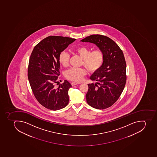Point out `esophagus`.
I'll use <instances>...</instances> for the list:
<instances>
[{"instance_id":"obj_1","label":"esophagus","mask_w":157,"mask_h":157,"mask_svg":"<svg viewBox=\"0 0 157 157\" xmlns=\"http://www.w3.org/2000/svg\"><path fill=\"white\" fill-rule=\"evenodd\" d=\"M80 84V83L79 82H71V85L73 86H75V85H77V84Z\"/></svg>"}]
</instances>
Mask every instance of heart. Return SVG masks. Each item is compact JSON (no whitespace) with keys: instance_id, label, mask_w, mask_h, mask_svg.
<instances>
[{"instance_id":"heart-1","label":"heart","mask_w":157,"mask_h":157,"mask_svg":"<svg viewBox=\"0 0 157 157\" xmlns=\"http://www.w3.org/2000/svg\"><path fill=\"white\" fill-rule=\"evenodd\" d=\"M75 52L82 59V65L90 72H95L102 66L104 60V53L100 50L91 52L86 47H80L75 50ZM70 55L67 52H63L59 55V62L63 67L69 65ZM86 71L83 68L71 67L65 72V77L69 80L79 82L82 79Z\"/></svg>"}]
</instances>
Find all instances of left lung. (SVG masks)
<instances>
[{
  "mask_svg": "<svg viewBox=\"0 0 157 157\" xmlns=\"http://www.w3.org/2000/svg\"><path fill=\"white\" fill-rule=\"evenodd\" d=\"M80 41L94 44L104 55L101 67L90 77L96 82L88 84L86 101L98 109L108 108L118 100L126 84V63L123 53L114 41L105 36L92 35Z\"/></svg>",
  "mask_w": 157,
  "mask_h": 157,
  "instance_id": "8db88e82",
  "label": "left lung"
}]
</instances>
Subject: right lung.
Returning a JSON list of instances; mask_svg holds the SVG:
<instances>
[{
    "label": "right lung",
    "mask_w": 157,
    "mask_h": 157,
    "mask_svg": "<svg viewBox=\"0 0 157 157\" xmlns=\"http://www.w3.org/2000/svg\"><path fill=\"white\" fill-rule=\"evenodd\" d=\"M75 39L50 36L44 39L33 49L28 68V78L38 101L52 110L64 108L69 103L68 91L71 87L67 80L57 88L54 83L59 75V55Z\"/></svg>",
    "instance_id": "obj_1"
}]
</instances>
